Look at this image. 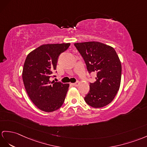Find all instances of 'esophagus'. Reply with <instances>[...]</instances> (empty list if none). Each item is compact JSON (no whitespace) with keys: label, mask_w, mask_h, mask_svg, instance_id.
<instances>
[{"label":"esophagus","mask_w":147,"mask_h":147,"mask_svg":"<svg viewBox=\"0 0 147 147\" xmlns=\"http://www.w3.org/2000/svg\"><path fill=\"white\" fill-rule=\"evenodd\" d=\"M79 84H80V82H76V83L73 84V85H74L75 87H78V86L79 85Z\"/></svg>","instance_id":"1"}]
</instances>
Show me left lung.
<instances>
[{
  "label": "left lung",
  "mask_w": 147,
  "mask_h": 147,
  "mask_svg": "<svg viewBox=\"0 0 147 147\" xmlns=\"http://www.w3.org/2000/svg\"><path fill=\"white\" fill-rule=\"evenodd\" d=\"M89 74H96V81L90 83L85 101L94 108H101L112 102L119 91L121 75L119 57L113 47L98 42L76 43Z\"/></svg>",
  "instance_id": "obj_1"
}]
</instances>
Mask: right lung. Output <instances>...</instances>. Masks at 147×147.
Listing matches in <instances>:
<instances>
[{
    "label": "right lung",
    "mask_w": 147,
    "mask_h": 147,
    "mask_svg": "<svg viewBox=\"0 0 147 147\" xmlns=\"http://www.w3.org/2000/svg\"><path fill=\"white\" fill-rule=\"evenodd\" d=\"M70 45V43L44 44L26 57L22 71L25 88L32 102L44 112L58 110L65 100L69 84L51 82L49 78L56 70L59 56Z\"/></svg>",
    "instance_id": "obj_1"
}]
</instances>
